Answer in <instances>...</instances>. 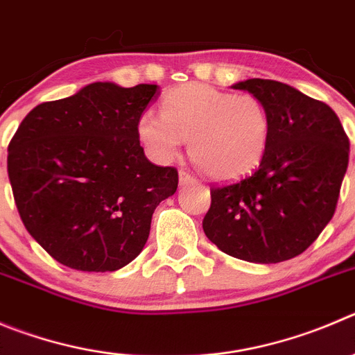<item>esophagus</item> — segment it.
<instances>
[{
    "mask_svg": "<svg viewBox=\"0 0 355 355\" xmlns=\"http://www.w3.org/2000/svg\"><path fill=\"white\" fill-rule=\"evenodd\" d=\"M178 180H180V185H191V184H196V178L193 177L191 173H187L185 170L178 171Z\"/></svg>",
    "mask_w": 355,
    "mask_h": 355,
    "instance_id": "obj_1",
    "label": "esophagus"
}]
</instances>
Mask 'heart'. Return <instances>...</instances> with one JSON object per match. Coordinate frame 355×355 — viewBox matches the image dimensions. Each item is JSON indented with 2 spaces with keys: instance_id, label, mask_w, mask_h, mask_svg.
<instances>
[{
  "instance_id": "obj_1",
  "label": "heart",
  "mask_w": 355,
  "mask_h": 355,
  "mask_svg": "<svg viewBox=\"0 0 355 355\" xmlns=\"http://www.w3.org/2000/svg\"><path fill=\"white\" fill-rule=\"evenodd\" d=\"M138 137L159 162L173 161L189 140L191 157L205 173L236 180L252 173L266 155L271 117L257 96L191 82L162 98L161 114L140 115Z\"/></svg>"
}]
</instances>
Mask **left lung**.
<instances>
[{
    "label": "left lung",
    "mask_w": 355,
    "mask_h": 355,
    "mask_svg": "<svg viewBox=\"0 0 355 355\" xmlns=\"http://www.w3.org/2000/svg\"><path fill=\"white\" fill-rule=\"evenodd\" d=\"M231 87L263 99L271 140L250 177L210 189L203 231L227 256L282 263L304 252L333 218L349 166V138L326 103L291 85L248 78Z\"/></svg>",
    "instance_id": "left-lung-1"
}]
</instances>
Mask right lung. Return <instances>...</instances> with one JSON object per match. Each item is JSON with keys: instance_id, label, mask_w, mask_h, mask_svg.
Returning <instances> with one entry per match:
<instances>
[{"instance_id": "obj_1", "label": "right lung", "mask_w": 355, "mask_h": 355, "mask_svg": "<svg viewBox=\"0 0 355 355\" xmlns=\"http://www.w3.org/2000/svg\"><path fill=\"white\" fill-rule=\"evenodd\" d=\"M159 87L94 82L33 108L8 145V178L26 230L78 271L121 270L144 250L152 214L178 171L145 157L138 119Z\"/></svg>"}]
</instances>
